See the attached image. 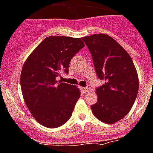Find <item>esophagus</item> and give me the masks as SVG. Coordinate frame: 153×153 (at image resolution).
Wrapping results in <instances>:
<instances>
[{
  "mask_svg": "<svg viewBox=\"0 0 153 153\" xmlns=\"http://www.w3.org/2000/svg\"><path fill=\"white\" fill-rule=\"evenodd\" d=\"M81 89L83 90V91L84 92H87L90 90V87H87V88H82Z\"/></svg>",
  "mask_w": 153,
  "mask_h": 153,
  "instance_id": "1",
  "label": "esophagus"
}]
</instances>
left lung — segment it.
<instances>
[{
  "mask_svg": "<svg viewBox=\"0 0 153 153\" xmlns=\"http://www.w3.org/2000/svg\"><path fill=\"white\" fill-rule=\"evenodd\" d=\"M97 76L105 84L96 89L98 101L91 110L99 120L114 123L129 113L137 98L139 82L132 59L123 47L106 34L84 36Z\"/></svg>",
  "mask_w": 153,
  "mask_h": 153,
  "instance_id": "obj_1",
  "label": "left lung"
}]
</instances>
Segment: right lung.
<instances>
[{"mask_svg":"<svg viewBox=\"0 0 153 153\" xmlns=\"http://www.w3.org/2000/svg\"><path fill=\"white\" fill-rule=\"evenodd\" d=\"M82 38L48 36L22 66L20 84L24 101L34 119L48 128H56L71 117L80 97L76 86L58 82L62 72L69 73L72 58L84 47Z\"/></svg>","mask_w":153,"mask_h":153,"instance_id":"obj_1","label":"right lung"}]
</instances>
